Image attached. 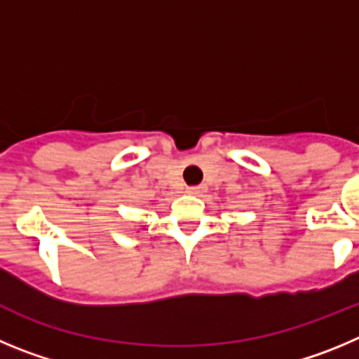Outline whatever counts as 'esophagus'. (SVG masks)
I'll use <instances>...</instances> for the list:
<instances>
[{"mask_svg": "<svg viewBox=\"0 0 359 359\" xmlns=\"http://www.w3.org/2000/svg\"><path fill=\"white\" fill-rule=\"evenodd\" d=\"M186 193H187V195H200V193H203V186L186 187Z\"/></svg>", "mask_w": 359, "mask_h": 359, "instance_id": "1", "label": "esophagus"}]
</instances>
